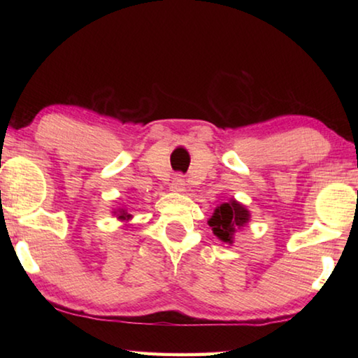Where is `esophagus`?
Wrapping results in <instances>:
<instances>
[{
  "instance_id": "obj_1",
  "label": "esophagus",
  "mask_w": 358,
  "mask_h": 358,
  "mask_svg": "<svg viewBox=\"0 0 358 358\" xmlns=\"http://www.w3.org/2000/svg\"><path fill=\"white\" fill-rule=\"evenodd\" d=\"M171 187L175 192H183L186 189V181L183 178V175H177V177L172 180Z\"/></svg>"
}]
</instances>
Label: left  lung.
Here are the masks:
<instances>
[{"mask_svg":"<svg viewBox=\"0 0 358 358\" xmlns=\"http://www.w3.org/2000/svg\"><path fill=\"white\" fill-rule=\"evenodd\" d=\"M251 221V213L243 203L235 201L232 197L230 201L221 203L216 207L213 215L208 220V226L213 230L215 237L222 245L232 246L234 237L238 230L243 229Z\"/></svg>","mask_w":358,"mask_h":358,"instance_id":"8db88e82","label":"left lung"}]
</instances>
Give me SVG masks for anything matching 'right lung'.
<instances>
[{"label": "right lung", "instance_id": "obj_1", "mask_svg": "<svg viewBox=\"0 0 358 358\" xmlns=\"http://www.w3.org/2000/svg\"><path fill=\"white\" fill-rule=\"evenodd\" d=\"M112 215H113L115 217H117L118 221L124 222L126 226H128V222L132 220V215L129 213L128 208H126V207H118V208H113V210H112Z\"/></svg>", "mask_w": 358, "mask_h": 358}]
</instances>
